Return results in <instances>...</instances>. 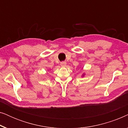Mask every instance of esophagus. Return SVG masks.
I'll use <instances>...</instances> for the list:
<instances>
[{
  "instance_id": "1",
  "label": "esophagus",
  "mask_w": 128,
  "mask_h": 128,
  "mask_svg": "<svg viewBox=\"0 0 128 128\" xmlns=\"http://www.w3.org/2000/svg\"><path fill=\"white\" fill-rule=\"evenodd\" d=\"M60 66L62 67H65L66 66V62H62L60 63Z\"/></svg>"
}]
</instances>
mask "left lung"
Segmentation results:
<instances>
[{"label": "left lung", "mask_w": 128, "mask_h": 128, "mask_svg": "<svg viewBox=\"0 0 128 128\" xmlns=\"http://www.w3.org/2000/svg\"><path fill=\"white\" fill-rule=\"evenodd\" d=\"M83 76H84V75H83Z\"/></svg>", "instance_id": "8db88e82"}]
</instances>
